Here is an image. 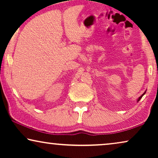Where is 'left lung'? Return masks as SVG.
Instances as JSON below:
<instances>
[{
	"instance_id": "8db88e82",
	"label": "left lung",
	"mask_w": 158,
	"mask_h": 158,
	"mask_svg": "<svg viewBox=\"0 0 158 158\" xmlns=\"http://www.w3.org/2000/svg\"><path fill=\"white\" fill-rule=\"evenodd\" d=\"M145 93H146V92H144V94H142V96H140L139 98H138V100H137V101H139L140 100V99H141V98H142V97L144 96V94H145Z\"/></svg>"
}]
</instances>
